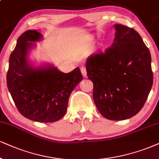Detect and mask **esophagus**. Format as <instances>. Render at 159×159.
Returning <instances> with one entry per match:
<instances>
[{
	"instance_id": "1",
	"label": "esophagus",
	"mask_w": 159,
	"mask_h": 159,
	"mask_svg": "<svg viewBox=\"0 0 159 159\" xmlns=\"http://www.w3.org/2000/svg\"><path fill=\"white\" fill-rule=\"evenodd\" d=\"M81 73L82 75L84 78L86 77V67H81Z\"/></svg>"
}]
</instances>
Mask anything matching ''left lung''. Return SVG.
Instances as JSON below:
<instances>
[{
    "label": "left lung",
    "instance_id": "obj_1",
    "mask_svg": "<svg viewBox=\"0 0 159 159\" xmlns=\"http://www.w3.org/2000/svg\"><path fill=\"white\" fill-rule=\"evenodd\" d=\"M114 43L105 53L89 56L87 76L93 100L104 117L127 120L143 107L152 86L149 49L135 30L115 24Z\"/></svg>",
    "mask_w": 159,
    "mask_h": 159
}]
</instances>
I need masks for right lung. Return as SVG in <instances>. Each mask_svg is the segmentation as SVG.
<instances>
[{
    "label": "right lung",
    "instance_id": "add662e5",
    "mask_svg": "<svg viewBox=\"0 0 159 159\" xmlns=\"http://www.w3.org/2000/svg\"><path fill=\"white\" fill-rule=\"evenodd\" d=\"M43 39L35 30L17 39L9 58L7 83L16 107L22 115L39 122H53L66 114L71 92L82 81L79 67L64 73L52 65L34 67L29 52Z\"/></svg>",
    "mask_w": 159,
    "mask_h": 159
}]
</instances>
